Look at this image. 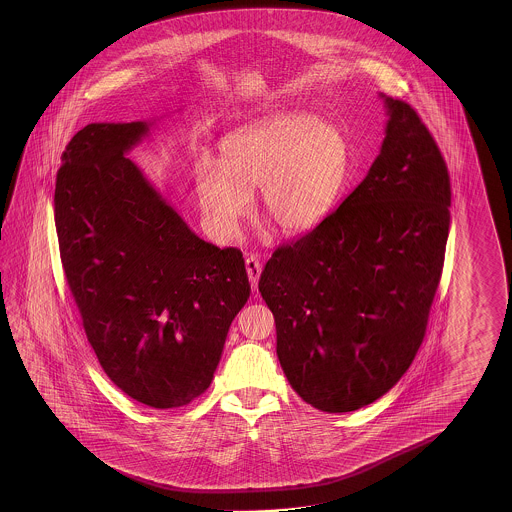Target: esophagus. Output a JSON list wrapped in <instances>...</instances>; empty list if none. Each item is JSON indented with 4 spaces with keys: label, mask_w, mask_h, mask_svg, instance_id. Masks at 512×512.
Returning <instances> with one entry per match:
<instances>
[{
    "label": "esophagus",
    "mask_w": 512,
    "mask_h": 512,
    "mask_svg": "<svg viewBox=\"0 0 512 512\" xmlns=\"http://www.w3.org/2000/svg\"><path fill=\"white\" fill-rule=\"evenodd\" d=\"M245 267H247V274H249V280H251L252 289L256 291L258 289V280H260L261 265L260 261L256 256H249L245 260Z\"/></svg>",
    "instance_id": "obj_1"
}]
</instances>
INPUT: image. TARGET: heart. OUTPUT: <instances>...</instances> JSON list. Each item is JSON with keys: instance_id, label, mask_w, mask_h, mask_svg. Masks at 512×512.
Segmentation results:
<instances>
[{"instance_id": "heart-1", "label": "heart", "mask_w": 512, "mask_h": 512, "mask_svg": "<svg viewBox=\"0 0 512 512\" xmlns=\"http://www.w3.org/2000/svg\"><path fill=\"white\" fill-rule=\"evenodd\" d=\"M223 164L197 163V192L212 227L238 234L261 188L265 218L287 236L318 227L348 179V137L309 111H283L254 120L221 142Z\"/></svg>"}]
</instances>
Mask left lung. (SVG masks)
I'll return each instance as SVG.
<instances>
[{"label":"left lung","instance_id":"8db88e82","mask_svg":"<svg viewBox=\"0 0 512 512\" xmlns=\"http://www.w3.org/2000/svg\"><path fill=\"white\" fill-rule=\"evenodd\" d=\"M386 108L381 152L342 205L261 272L276 353L305 403L353 412L390 392L425 337L450 227V179L406 102Z\"/></svg>","mask_w":512,"mask_h":512}]
</instances>
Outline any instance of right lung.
Instances as JSON below:
<instances>
[{
  "label": "right lung",
  "mask_w": 512,
  "mask_h": 512,
  "mask_svg": "<svg viewBox=\"0 0 512 512\" xmlns=\"http://www.w3.org/2000/svg\"><path fill=\"white\" fill-rule=\"evenodd\" d=\"M155 120L93 122L62 153L55 223L102 370L139 403L194 401L251 294L243 254L197 236L130 155Z\"/></svg>",
  "instance_id": "1"
}]
</instances>
